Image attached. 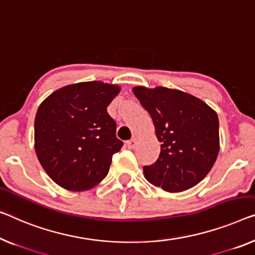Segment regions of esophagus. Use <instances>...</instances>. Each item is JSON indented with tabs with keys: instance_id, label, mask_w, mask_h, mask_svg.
Returning a JSON list of instances; mask_svg holds the SVG:
<instances>
[{
	"instance_id": "esophagus-1",
	"label": "esophagus",
	"mask_w": 255,
	"mask_h": 255,
	"mask_svg": "<svg viewBox=\"0 0 255 255\" xmlns=\"http://www.w3.org/2000/svg\"><path fill=\"white\" fill-rule=\"evenodd\" d=\"M127 146L129 147V149H134V147L136 146V144H137V139L136 138H131V139H129V140H127Z\"/></svg>"
}]
</instances>
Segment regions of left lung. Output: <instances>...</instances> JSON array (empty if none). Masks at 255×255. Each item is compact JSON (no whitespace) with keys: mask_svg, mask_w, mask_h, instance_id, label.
Instances as JSON below:
<instances>
[{"mask_svg":"<svg viewBox=\"0 0 255 255\" xmlns=\"http://www.w3.org/2000/svg\"><path fill=\"white\" fill-rule=\"evenodd\" d=\"M132 93L153 121L160 154L144 176L167 192H182L210 173L220 150L219 118L205 102L166 87L137 86Z\"/></svg>","mask_w":255,"mask_h":255,"instance_id":"obj_1","label":"left lung"}]
</instances>
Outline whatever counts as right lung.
Here are the masks:
<instances>
[{"mask_svg":"<svg viewBox=\"0 0 255 255\" xmlns=\"http://www.w3.org/2000/svg\"><path fill=\"white\" fill-rule=\"evenodd\" d=\"M120 87L102 81L68 85L40 104L34 146L49 177L70 191H86L108 175L123 142L108 108Z\"/></svg>","mask_w":255,"mask_h":255,"instance_id":"add662e5","label":"right lung"}]
</instances>
